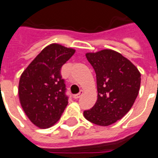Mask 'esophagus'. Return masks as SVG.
Listing matches in <instances>:
<instances>
[{
  "label": "esophagus",
  "mask_w": 158,
  "mask_h": 158,
  "mask_svg": "<svg viewBox=\"0 0 158 158\" xmlns=\"http://www.w3.org/2000/svg\"><path fill=\"white\" fill-rule=\"evenodd\" d=\"M82 94H83V91H82V90H80V91H79V92L78 93V94H76L74 95V98H80V97H81V96H82Z\"/></svg>",
  "instance_id": "34e87169"
}]
</instances>
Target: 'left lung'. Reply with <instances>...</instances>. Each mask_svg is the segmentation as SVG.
Masks as SVG:
<instances>
[{
	"label": "left lung",
	"mask_w": 158,
	"mask_h": 158,
	"mask_svg": "<svg viewBox=\"0 0 158 158\" xmlns=\"http://www.w3.org/2000/svg\"><path fill=\"white\" fill-rule=\"evenodd\" d=\"M86 57L94 69L98 98L84 116L99 126H108L121 119L138 97L141 74L121 54L111 50L88 53Z\"/></svg>",
	"instance_id": "8db88e82"
}]
</instances>
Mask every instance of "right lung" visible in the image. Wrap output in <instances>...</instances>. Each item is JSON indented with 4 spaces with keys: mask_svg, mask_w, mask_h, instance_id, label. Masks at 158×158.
I'll return each mask as SVG.
<instances>
[{
    "mask_svg": "<svg viewBox=\"0 0 158 158\" xmlns=\"http://www.w3.org/2000/svg\"><path fill=\"white\" fill-rule=\"evenodd\" d=\"M74 52L73 49L60 44H50L21 74L19 83L20 104L37 127H51L64 111L69 96L61 68Z\"/></svg>",
    "mask_w": 158,
    "mask_h": 158,
    "instance_id": "1",
    "label": "right lung"
}]
</instances>
